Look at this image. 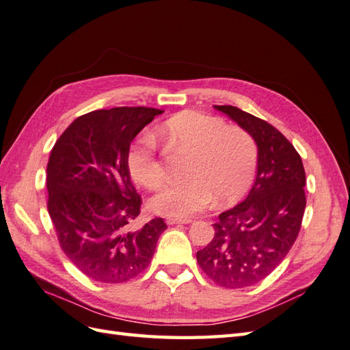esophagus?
I'll list each match as a JSON object with an SVG mask.
<instances>
[{"label":"esophagus","mask_w":350,"mask_h":350,"mask_svg":"<svg viewBox=\"0 0 350 350\" xmlns=\"http://www.w3.org/2000/svg\"><path fill=\"white\" fill-rule=\"evenodd\" d=\"M167 225H186V223H191V219H174V217H168L165 220Z\"/></svg>","instance_id":"34e87169"}]
</instances>
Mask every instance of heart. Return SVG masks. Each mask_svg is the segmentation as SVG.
<instances>
[{"label": "heart", "mask_w": 350, "mask_h": 350, "mask_svg": "<svg viewBox=\"0 0 350 350\" xmlns=\"http://www.w3.org/2000/svg\"><path fill=\"white\" fill-rule=\"evenodd\" d=\"M161 133L176 146L191 152L186 180L165 186L150 205L157 213L186 217L202 211L216 198L229 204L243 196L253 183L258 150L252 134L201 112H183L170 118ZM129 168L134 180L157 191L165 180L150 134L134 143L129 152Z\"/></svg>", "instance_id": "b5f03b06"}]
</instances>
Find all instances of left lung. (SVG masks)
I'll return each instance as SVG.
<instances>
[{
	"label": "left lung",
	"instance_id": "1",
	"mask_svg": "<svg viewBox=\"0 0 350 350\" xmlns=\"http://www.w3.org/2000/svg\"><path fill=\"white\" fill-rule=\"evenodd\" d=\"M214 107L256 140L257 176L247 198L220 214L211 243L196 253V260L223 288H245L271 275L297 239L306 174L299 152L273 125L235 106Z\"/></svg>",
	"mask_w": 350,
	"mask_h": 350
}]
</instances>
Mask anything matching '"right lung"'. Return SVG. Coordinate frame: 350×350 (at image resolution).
<instances>
[{
	"label": "right lung",
	"instance_id": "add662e5",
	"mask_svg": "<svg viewBox=\"0 0 350 350\" xmlns=\"http://www.w3.org/2000/svg\"><path fill=\"white\" fill-rule=\"evenodd\" d=\"M163 112L143 106L88 112L51 149L47 210L60 248L90 280L121 284L136 278L167 229L161 217L130 228L142 205L130 177V143Z\"/></svg>",
	"mask_w": 350,
	"mask_h": 350
}]
</instances>
